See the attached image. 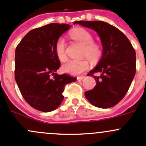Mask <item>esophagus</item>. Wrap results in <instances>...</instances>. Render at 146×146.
I'll list each match as a JSON object with an SVG mask.
<instances>
[{"mask_svg": "<svg viewBox=\"0 0 146 146\" xmlns=\"http://www.w3.org/2000/svg\"><path fill=\"white\" fill-rule=\"evenodd\" d=\"M84 78H85V76H78V77H77V80H82V79H83Z\"/></svg>", "mask_w": 146, "mask_h": 146, "instance_id": "34e87169", "label": "esophagus"}]
</instances>
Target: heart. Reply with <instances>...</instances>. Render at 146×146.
<instances>
[{"mask_svg": "<svg viewBox=\"0 0 146 146\" xmlns=\"http://www.w3.org/2000/svg\"><path fill=\"white\" fill-rule=\"evenodd\" d=\"M70 37L82 46V56L87 57L90 61H96L101 57L102 50L98 44L93 42L92 34L83 28H76L70 33ZM55 54L60 61H66V42L63 38H59L56 42ZM89 68V63L86 59L68 60L62 66V70L71 75H78Z\"/></svg>", "mask_w": 146, "mask_h": 146, "instance_id": "1", "label": "heart"}]
</instances>
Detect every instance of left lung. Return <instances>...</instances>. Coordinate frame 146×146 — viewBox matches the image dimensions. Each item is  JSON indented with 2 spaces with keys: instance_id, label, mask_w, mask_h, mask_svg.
I'll list each match as a JSON object with an SVG mask.
<instances>
[{
  "instance_id": "1",
  "label": "left lung",
  "mask_w": 146,
  "mask_h": 146,
  "mask_svg": "<svg viewBox=\"0 0 146 146\" xmlns=\"http://www.w3.org/2000/svg\"><path fill=\"white\" fill-rule=\"evenodd\" d=\"M95 30L100 38L102 54L98 65L88 76L96 80L85 98L95 107L107 109L116 105L126 94L136 74V52L126 35L114 26L103 21H76ZM100 72L95 76L94 73Z\"/></svg>"
}]
</instances>
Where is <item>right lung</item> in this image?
<instances>
[{
    "label": "right lung",
    "mask_w": 146,
    "mask_h": 146,
    "mask_svg": "<svg viewBox=\"0 0 146 146\" xmlns=\"http://www.w3.org/2000/svg\"><path fill=\"white\" fill-rule=\"evenodd\" d=\"M70 28L67 24L51 23L32 29L16 47V82L25 101L39 111L58 108L64 100L65 85L76 80L56 73L61 64L55 54L56 42Z\"/></svg>",
    "instance_id": "1"
}]
</instances>
